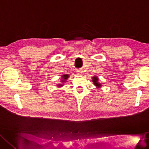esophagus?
<instances>
[{
    "label": "esophagus",
    "instance_id": "1",
    "mask_svg": "<svg viewBox=\"0 0 149 149\" xmlns=\"http://www.w3.org/2000/svg\"><path fill=\"white\" fill-rule=\"evenodd\" d=\"M78 74H79V75H82V74H83V72L81 71H78Z\"/></svg>",
    "mask_w": 149,
    "mask_h": 149
}]
</instances>
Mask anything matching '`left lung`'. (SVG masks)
Here are the masks:
<instances>
[{
    "instance_id": "1",
    "label": "left lung",
    "mask_w": 149,
    "mask_h": 149,
    "mask_svg": "<svg viewBox=\"0 0 149 149\" xmlns=\"http://www.w3.org/2000/svg\"><path fill=\"white\" fill-rule=\"evenodd\" d=\"M92 81L93 82V84L96 86V88H100L102 86V84L98 82V78L96 77V76H93V78H92Z\"/></svg>"
}]
</instances>
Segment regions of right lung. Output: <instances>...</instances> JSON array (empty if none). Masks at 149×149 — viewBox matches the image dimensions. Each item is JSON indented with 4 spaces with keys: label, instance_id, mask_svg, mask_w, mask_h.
I'll use <instances>...</instances> for the list:
<instances>
[{
    "label": "right lung",
    "instance_id": "right-lung-1",
    "mask_svg": "<svg viewBox=\"0 0 149 149\" xmlns=\"http://www.w3.org/2000/svg\"><path fill=\"white\" fill-rule=\"evenodd\" d=\"M69 78V75L68 74H63V75H62V80H61V82H62V83H64V82H65L66 81V79ZM63 85V84H58V86H59V87H61V86H62Z\"/></svg>",
    "mask_w": 149,
    "mask_h": 149
}]
</instances>
